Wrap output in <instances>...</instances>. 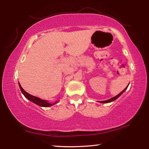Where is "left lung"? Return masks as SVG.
Segmentation results:
<instances>
[{"label": "left lung", "mask_w": 149, "mask_h": 149, "mask_svg": "<svg viewBox=\"0 0 149 149\" xmlns=\"http://www.w3.org/2000/svg\"><path fill=\"white\" fill-rule=\"evenodd\" d=\"M127 88H128V86H127V88H126L124 89V90H123L122 92H120L119 95H116V97H112L111 99H108V100H104V101H101L100 102H101V103H108V102H111V101H113V100H116V99H117V98H118V97L120 96V95H122V94H123V93L125 91V89H127Z\"/></svg>", "instance_id": "left-lung-1"}]
</instances>
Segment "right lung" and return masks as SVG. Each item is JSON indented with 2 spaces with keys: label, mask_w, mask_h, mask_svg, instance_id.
<instances>
[{
  "label": "right lung",
  "mask_w": 149,
  "mask_h": 149,
  "mask_svg": "<svg viewBox=\"0 0 149 149\" xmlns=\"http://www.w3.org/2000/svg\"><path fill=\"white\" fill-rule=\"evenodd\" d=\"M19 88L21 89V91L22 92V93L24 95V96L26 98V99H29V100L32 101V102L36 104H38V106H43V107H49V106H51L52 105H54V104L56 103H52V104H50L47 102V100H42L40 98H38L37 97H35V96H33V95H30L29 93H28L27 92L25 91L22 88L21 86L20 85V84L19 83Z\"/></svg>",
  "instance_id": "right-lung-1"
}]
</instances>
